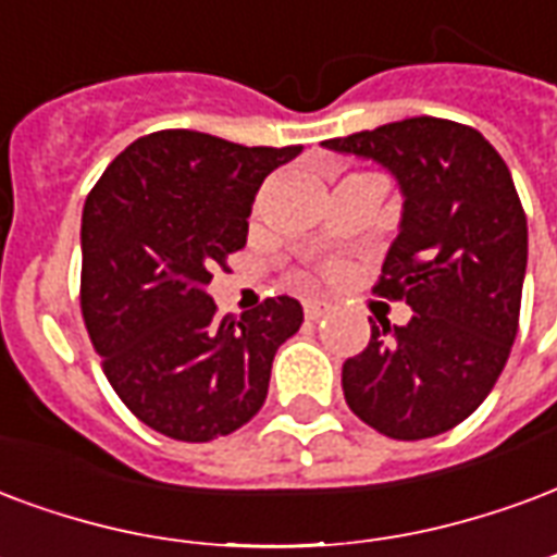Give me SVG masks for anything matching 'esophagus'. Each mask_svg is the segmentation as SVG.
<instances>
[{"instance_id": "1", "label": "esophagus", "mask_w": 557, "mask_h": 557, "mask_svg": "<svg viewBox=\"0 0 557 557\" xmlns=\"http://www.w3.org/2000/svg\"><path fill=\"white\" fill-rule=\"evenodd\" d=\"M331 312V304H324V300H307L304 304V315L310 321H319L321 315H327Z\"/></svg>"}]
</instances>
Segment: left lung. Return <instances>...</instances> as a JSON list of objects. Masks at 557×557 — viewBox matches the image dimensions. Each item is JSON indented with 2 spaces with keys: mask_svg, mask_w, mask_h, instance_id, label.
Wrapping results in <instances>:
<instances>
[{
  "mask_svg": "<svg viewBox=\"0 0 557 557\" xmlns=\"http://www.w3.org/2000/svg\"><path fill=\"white\" fill-rule=\"evenodd\" d=\"M383 164L405 195L374 292L407 300L342 366L345 401L393 440L460 425L496 386L520 327L529 226L508 164L472 126L407 117L324 141Z\"/></svg>",
  "mask_w": 557,
  "mask_h": 557,
  "instance_id": "left-lung-1",
  "label": "left lung"
}]
</instances>
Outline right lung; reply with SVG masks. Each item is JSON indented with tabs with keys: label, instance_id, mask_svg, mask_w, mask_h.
<instances>
[{
	"label": "right lung",
	"instance_id": "1",
	"mask_svg": "<svg viewBox=\"0 0 557 557\" xmlns=\"http://www.w3.org/2000/svg\"><path fill=\"white\" fill-rule=\"evenodd\" d=\"M304 150L191 129L132 141L82 209V319L121 401L152 431L209 443L265 405L271 362L304 321L289 295L218 315L212 268L247 242L259 185Z\"/></svg>",
	"mask_w": 557,
	"mask_h": 557
}]
</instances>
